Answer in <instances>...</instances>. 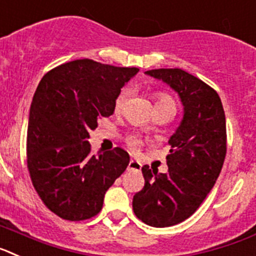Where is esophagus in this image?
I'll list each match as a JSON object with an SVG mask.
<instances>
[{
    "label": "esophagus",
    "mask_w": 256,
    "mask_h": 256,
    "mask_svg": "<svg viewBox=\"0 0 256 256\" xmlns=\"http://www.w3.org/2000/svg\"><path fill=\"white\" fill-rule=\"evenodd\" d=\"M128 170H135V171H139L142 168V164L136 160H130L128 162Z\"/></svg>",
    "instance_id": "obj_1"
}]
</instances>
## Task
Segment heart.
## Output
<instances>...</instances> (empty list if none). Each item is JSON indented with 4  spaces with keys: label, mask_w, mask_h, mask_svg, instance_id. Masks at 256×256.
I'll return each instance as SVG.
<instances>
[{
    "label": "heart",
    "mask_w": 256,
    "mask_h": 256,
    "mask_svg": "<svg viewBox=\"0 0 256 256\" xmlns=\"http://www.w3.org/2000/svg\"><path fill=\"white\" fill-rule=\"evenodd\" d=\"M128 88H122V90L120 91L118 95L116 96L114 106H113V108H114V112H117V113L121 112V110L124 108V104H125L126 99H128ZM166 102H171V103H172L171 98H168V95L160 94L158 96H157V102H156V103H166ZM140 144H142L140 138L136 136V135H131V136L128 138V146H130V150H136L140 146Z\"/></svg>",
    "instance_id": "heart-1"
}]
</instances>
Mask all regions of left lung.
Instances as JSON below:
<instances>
[{
  "mask_svg": "<svg viewBox=\"0 0 256 256\" xmlns=\"http://www.w3.org/2000/svg\"><path fill=\"white\" fill-rule=\"evenodd\" d=\"M146 74L168 84L184 106L180 125L168 139V171L158 174L144 165L146 183L132 198L142 222L165 228L188 219L212 190L226 153V114L216 91L186 70L162 68Z\"/></svg>",
  "mask_w": 256,
  "mask_h": 256,
  "instance_id": "8db88e82",
  "label": "left lung"
}]
</instances>
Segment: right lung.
Here are the masks:
<instances>
[{"instance_id": "add662e5", "label": "right lung", "mask_w": 256, "mask_h": 256, "mask_svg": "<svg viewBox=\"0 0 256 256\" xmlns=\"http://www.w3.org/2000/svg\"><path fill=\"white\" fill-rule=\"evenodd\" d=\"M138 68L80 59L62 64L40 81L30 104L26 165L46 208L62 219H90L104 194L128 168L122 148L92 154L90 131L114 112V100Z\"/></svg>"}]
</instances>
